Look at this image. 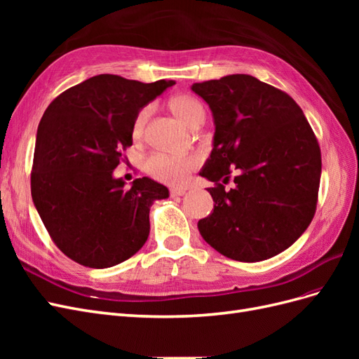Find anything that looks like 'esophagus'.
Masks as SVG:
<instances>
[{
    "mask_svg": "<svg viewBox=\"0 0 359 359\" xmlns=\"http://www.w3.org/2000/svg\"><path fill=\"white\" fill-rule=\"evenodd\" d=\"M187 193V189H170V198H180Z\"/></svg>",
    "mask_w": 359,
    "mask_h": 359,
    "instance_id": "34e87169",
    "label": "esophagus"
}]
</instances>
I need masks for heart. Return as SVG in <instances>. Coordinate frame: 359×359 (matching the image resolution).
Masks as SVG:
<instances>
[{
  "label": "heart",
  "mask_w": 359,
  "mask_h": 359,
  "mask_svg": "<svg viewBox=\"0 0 359 359\" xmlns=\"http://www.w3.org/2000/svg\"><path fill=\"white\" fill-rule=\"evenodd\" d=\"M169 107L172 112L175 114L181 121L189 126L194 127L202 124L205 119V109L203 104L190 94H178L173 95L169 100ZM151 116V106H145L140 109L132 126V132L136 139L142 137L145 132V126ZM201 165V157L196 154H166V153H154L149 156L145 161V169L151 177L172 184V186H180L184 184L189 178V173L196 169Z\"/></svg>",
  "instance_id": "b5f03b06"
}]
</instances>
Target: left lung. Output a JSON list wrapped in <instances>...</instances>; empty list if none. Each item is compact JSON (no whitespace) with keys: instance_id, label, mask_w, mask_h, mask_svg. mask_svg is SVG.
<instances>
[{"instance_id":"obj_1","label":"left lung","mask_w":359,"mask_h":359,"mask_svg":"<svg viewBox=\"0 0 359 359\" xmlns=\"http://www.w3.org/2000/svg\"><path fill=\"white\" fill-rule=\"evenodd\" d=\"M191 90L208 103L215 124L214 148L199 173L215 182L208 189L214 210L198 223L202 238L240 262L281 253L316 212L322 158L307 118L289 94L250 74ZM231 167L238 175L226 192Z\"/></svg>"}]
</instances>
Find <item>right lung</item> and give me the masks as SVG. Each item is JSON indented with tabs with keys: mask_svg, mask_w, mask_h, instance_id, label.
<instances>
[{
	"mask_svg": "<svg viewBox=\"0 0 359 359\" xmlns=\"http://www.w3.org/2000/svg\"><path fill=\"white\" fill-rule=\"evenodd\" d=\"M172 85L99 74L61 93L43 114L31 196L52 241L74 262L109 268L147 243L151 205L169 190L147 177L126 189L114 169L133 144L136 114Z\"/></svg>",
	"mask_w": 359,
	"mask_h": 359,
	"instance_id": "obj_1",
	"label": "right lung"
}]
</instances>
